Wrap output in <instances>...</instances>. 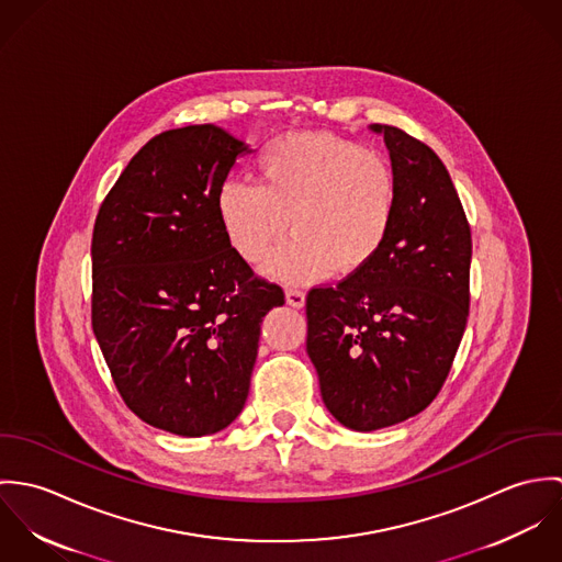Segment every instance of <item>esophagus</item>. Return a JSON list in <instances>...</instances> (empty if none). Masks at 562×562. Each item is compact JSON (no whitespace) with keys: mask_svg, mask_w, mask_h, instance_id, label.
Instances as JSON below:
<instances>
[{"mask_svg":"<svg viewBox=\"0 0 562 562\" xmlns=\"http://www.w3.org/2000/svg\"><path fill=\"white\" fill-rule=\"evenodd\" d=\"M285 301H288V305H290V307L301 310V307L305 305V292L290 288V290H285Z\"/></svg>","mask_w":562,"mask_h":562,"instance_id":"1","label":"esophagus"}]
</instances>
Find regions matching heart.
Returning <instances> with one entry per match:
<instances>
[{
	"label": "heart",
	"instance_id": "heart-1",
	"mask_svg": "<svg viewBox=\"0 0 562 562\" xmlns=\"http://www.w3.org/2000/svg\"><path fill=\"white\" fill-rule=\"evenodd\" d=\"M259 183L229 179L216 196L225 238L257 263L290 229L263 272L281 283H314L366 270L392 236L398 181L383 156L333 134H288L257 158Z\"/></svg>",
	"mask_w": 562,
	"mask_h": 562
}]
</instances>
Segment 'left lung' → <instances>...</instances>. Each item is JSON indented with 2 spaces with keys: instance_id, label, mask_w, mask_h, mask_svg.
I'll list each match as a JSON object with an SVG mask.
<instances>
[{
  "instance_id": "obj_1",
  "label": "left lung",
  "mask_w": 562,
  "mask_h": 562,
  "mask_svg": "<svg viewBox=\"0 0 562 562\" xmlns=\"http://www.w3.org/2000/svg\"><path fill=\"white\" fill-rule=\"evenodd\" d=\"M381 134L398 210L381 255L307 294V355L322 401L346 428L394 426L437 398L470 316L472 234L437 154L392 125Z\"/></svg>"
}]
</instances>
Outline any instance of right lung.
Instances as JSON below:
<instances>
[{"instance_id": "obj_1", "label": "right lung", "mask_w": 562, "mask_h": 562, "mask_svg": "<svg viewBox=\"0 0 562 562\" xmlns=\"http://www.w3.org/2000/svg\"><path fill=\"white\" fill-rule=\"evenodd\" d=\"M244 145L216 125L151 138L92 232V330L125 404L181 437L244 408L261 321L285 303L225 238L216 196Z\"/></svg>"}]
</instances>
